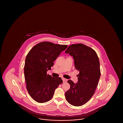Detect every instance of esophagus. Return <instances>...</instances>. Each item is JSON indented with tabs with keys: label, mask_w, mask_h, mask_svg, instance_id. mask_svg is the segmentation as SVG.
Masks as SVG:
<instances>
[{
	"label": "esophagus",
	"mask_w": 123,
	"mask_h": 123,
	"mask_svg": "<svg viewBox=\"0 0 123 123\" xmlns=\"http://www.w3.org/2000/svg\"><path fill=\"white\" fill-rule=\"evenodd\" d=\"M62 79L63 81L64 82H66L67 81V79L64 78H62Z\"/></svg>",
	"instance_id": "obj_1"
}]
</instances>
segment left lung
I'll list each match as a JSON object with an SVG mask.
<instances>
[{
	"instance_id": "8db88e82",
	"label": "left lung",
	"mask_w": 123,
	"mask_h": 123,
	"mask_svg": "<svg viewBox=\"0 0 123 123\" xmlns=\"http://www.w3.org/2000/svg\"><path fill=\"white\" fill-rule=\"evenodd\" d=\"M66 53L74 60L75 67L79 71L78 82H67L70 88L65 93L67 101L74 106L85 104L94 95L100 76L99 59L96 52L82 44H72L67 48Z\"/></svg>"
}]
</instances>
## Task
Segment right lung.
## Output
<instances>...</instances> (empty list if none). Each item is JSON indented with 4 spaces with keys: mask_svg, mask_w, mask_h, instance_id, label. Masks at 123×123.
I'll return each instance as SVG.
<instances>
[{
    "mask_svg": "<svg viewBox=\"0 0 123 123\" xmlns=\"http://www.w3.org/2000/svg\"><path fill=\"white\" fill-rule=\"evenodd\" d=\"M67 45L44 41L36 44L27 54L24 67L26 88L32 99L44 103L53 97L54 91L63 82L61 77L47 74L53 62Z\"/></svg>",
    "mask_w": 123,
    "mask_h": 123,
    "instance_id": "right-lung-1",
    "label": "right lung"
}]
</instances>
